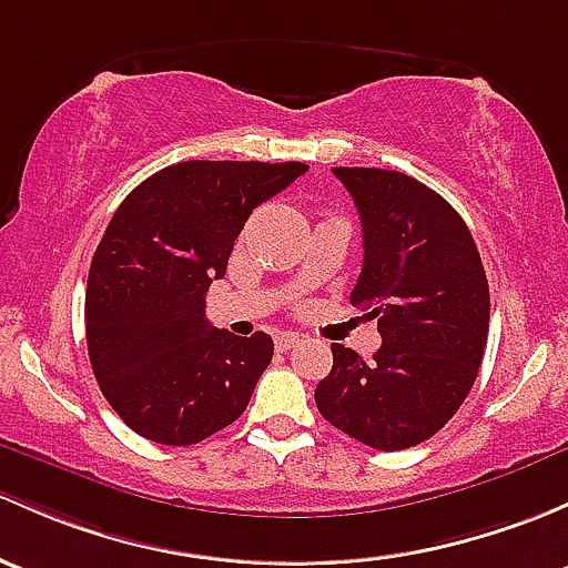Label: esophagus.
Returning a JSON list of instances; mask_svg holds the SVG:
<instances>
[{
    "label": "esophagus",
    "mask_w": 568,
    "mask_h": 568,
    "mask_svg": "<svg viewBox=\"0 0 568 568\" xmlns=\"http://www.w3.org/2000/svg\"><path fill=\"white\" fill-rule=\"evenodd\" d=\"M300 343H302V337L296 332H280L277 337H274V345H277V351H291V348H296Z\"/></svg>",
    "instance_id": "1"
}]
</instances>
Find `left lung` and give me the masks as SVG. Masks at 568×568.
Here are the masks:
<instances>
[{"label":"left lung","instance_id":"1","mask_svg":"<svg viewBox=\"0 0 568 568\" xmlns=\"http://www.w3.org/2000/svg\"><path fill=\"white\" fill-rule=\"evenodd\" d=\"M332 171L362 220L351 302L378 318L384 345L364 362L334 343L315 405L364 446L408 449L433 438L474 386L487 345V274L465 220L427 184L384 169Z\"/></svg>","mask_w":568,"mask_h":568}]
</instances>
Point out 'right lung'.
Returning <instances> with one entry per match:
<instances>
[{
	"label": "right lung",
	"mask_w": 568,
	"mask_h": 568,
	"mask_svg": "<svg viewBox=\"0 0 568 568\" xmlns=\"http://www.w3.org/2000/svg\"><path fill=\"white\" fill-rule=\"evenodd\" d=\"M304 171L187 160L141 182L111 217L89 268V362L119 419L143 438L190 446L244 414L274 343L214 329L204 294L253 209Z\"/></svg>",
	"instance_id": "add662e5"
}]
</instances>
